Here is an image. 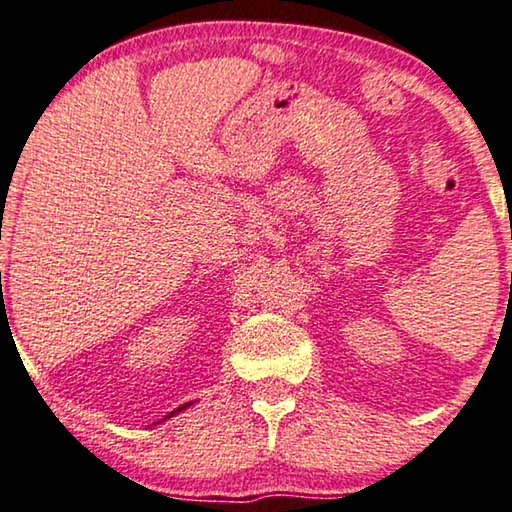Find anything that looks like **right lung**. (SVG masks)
Returning <instances> with one entry per match:
<instances>
[{"label": "right lung", "instance_id": "right-lung-1", "mask_svg": "<svg viewBox=\"0 0 512 512\" xmlns=\"http://www.w3.org/2000/svg\"><path fill=\"white\" fill-rule=\"evenodd\" d=\"M187 406H192V404H183V406H178V409H176V411H173V413H178V411H183V409H187ZM173 413H169V415H167V418H171V415H173Z\"/></svg>", "mask_w": 512, "mask_h": 512}]
</instances>
